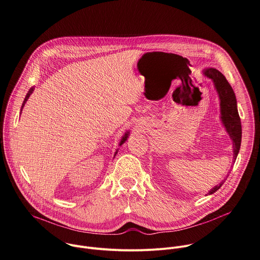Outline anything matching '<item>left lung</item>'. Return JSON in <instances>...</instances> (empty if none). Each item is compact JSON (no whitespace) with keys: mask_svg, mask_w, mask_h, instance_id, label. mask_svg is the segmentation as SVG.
Returning a JSON list of instances; mask_svg holds the SVG:
<instances>
[{"mask_svg":"<svg viewBox=\"0 0 260 260\" xmlns=\"http://www.w3.org/2000/svg\"><path fill=\"white\" fill-rule=\"evenodd\" d=\"M202 75L211 79L213 83V87L218 95L219 114H220L219 119L225 132L229 134L232 140L233 162H235L240 150L241 139H242V126H241V120L238 113L237 100H236L235 92L232 86L230 85V83L226 81L225 77L215 68H204L202 70ZM229 173L226 174L228 176H229ZM225 180L226 178L223 179L214 187H212L207 194L210 195V194H213L215 191H217L221 187V185L224 183Z\"/></svg>","mask_w":260,"mask_h":260,"instance_id":"obj_1","label":"left lung"}]
</instances>
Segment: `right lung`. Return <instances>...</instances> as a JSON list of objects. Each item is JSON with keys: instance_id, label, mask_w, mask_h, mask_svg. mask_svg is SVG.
<instances>
[{"instance_id": "right-lung-1", "label": "right lung", "mask_w": 260, "mask_h": 260, "mask_svg": "<svg viewBox=\"0 0 260 260\" xmlns=\"http://www.w3.org/2000/svg\"><path fill=\"white\" fill-rule=\"evenodd\" d=\"M34 90H35V87H31L29 90H28V92H27V94H26V96H25V99H24V102H23V104H22V106H21V110H20V114H21V112H22V109H23V107H24V105L26 104V102H27V100L29 99V96H30V94L34 92ZM129 135H130V131L129 130H127L125 133H124V135L122 136V138H121V140H120V142H119V146H121L122 144H124L126 141H127V139H128V137H129ZM118 150H119V148H117V150H116V152H115V154H114V157L116 156V154L118 153Z\"/></svg>"}]
</instances>
